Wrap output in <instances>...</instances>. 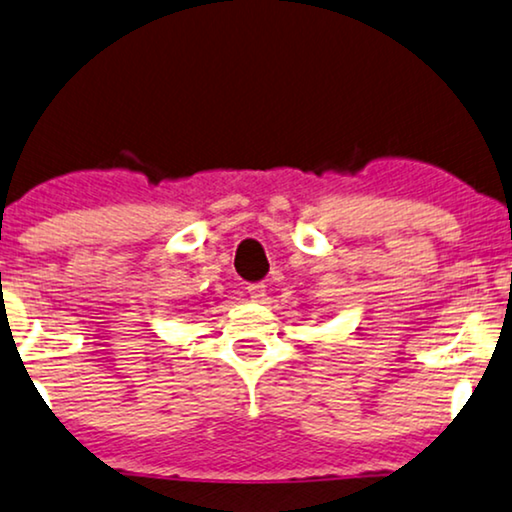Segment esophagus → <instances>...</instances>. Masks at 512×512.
Segmentation results:
<instances>
[{
    "mask_svg": "<svg viewBox=\"0 0 512 512\" xmlns=\"http://www.w3.org/2000/svg\"><path fill=\"white\" fill-rule=\"evenodd\" d=\"M248 295L252 302H264L267 299V285L264 283H250L248 285Z\"/></svg>",
    "mask_w": 512,
    "mask_h": 512,
    "instance_id": "obj_1",
    "label": "esophagus"
}]
</instances>
